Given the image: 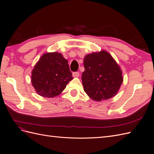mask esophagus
<instances>
[{
	"instance_id": "34e87169",
	"label": "esophagus",
	"mask_w": 154,
	"mask_h": 154,
	"mask_svg": "<svg viewBox=\"0 0 154 154\" xmlns=\"http://www.w3.org/2000/svg\"><path fill=\"white\" fill-rule=\"evenodd\" d=\"M79 76H80V73H79L78 72H72V76L73 77H79Z\"/></svg>"
}]
</instances>
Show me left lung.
Wrapping results in <instances>:
<instances>
[{
	"label": "left lung",
	"mask_w": 154,
	"mask_h": 154,
	"mask_svg": "<svg viewBox=\"0 0 154 154\" xmlns=\"http://www.w3.org/2000/svg\"><path fill=\"white\" fill-rule=\"evenodd\" d=\"M83 65L82 84L90 98L101 101L117 94L123 82V72L110 54L104 50L88 54Z\"/></svg>",
	"instance_id": "obj_1"
}]
</instances>
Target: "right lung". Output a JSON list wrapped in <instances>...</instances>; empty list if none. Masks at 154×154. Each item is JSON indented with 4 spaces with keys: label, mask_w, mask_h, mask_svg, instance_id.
<instances>
[{
    "label": "right lung",
    "mask_w": 154,
    "mask_h": 154,
    "mask_svg": "<svg viewBox=\"0 0 154 154\" xmlns=\"http://www.w3.org/2000/svg\"><path fill=\"white\" fill-rule=\"evenodd\" d=\"M73 79L68 61L61 53H46L36 62L31 72V83L38 95L57 96Z\"/></svg>",
    "instance_id": "right-lung-1"
}]
</instances>
